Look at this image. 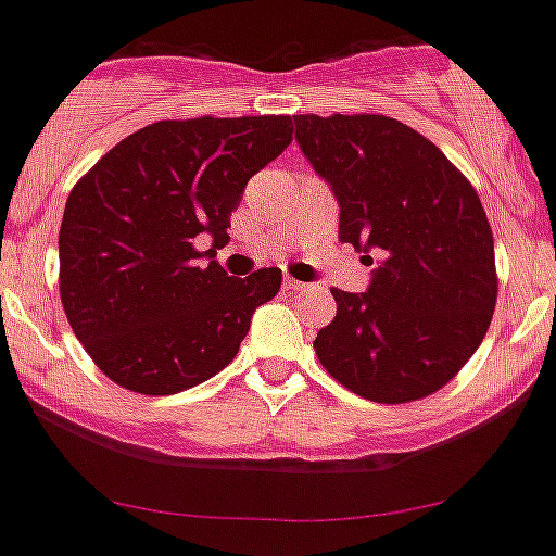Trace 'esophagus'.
<instances>
[{
	"label": "esophagus",
	"instance_id": "1",
	"mask_svg": "<svg viewBox=\"0 0 556 556\" xmlns=\"http://www.w3.org/2000/svg\"><path fill=\"white\" fill-rule=\"evenodd\" d=\"M282 285H285V290H304L306 288L304 282H299V279H293V277H285Z\"/></svg>",
	"mask_w": 556,
	"mask_h": 556
}]
</instances>
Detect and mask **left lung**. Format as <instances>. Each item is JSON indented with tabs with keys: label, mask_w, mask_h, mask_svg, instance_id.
Returning <instances> with one entry per match:
<instances>
[{
	"label": "left lung",
	"mask_w": 556,
	"mask_h": 556,
	"mask_svg": "<svg viewBox=\"0 0 556 556\" xmlns=\"http://www.w3.org/2000/svg\"><path fill=\"white\" fill-rule=\"evenodd\" d=\"M293 122L342 208L339 239L380 252L366 293L331 290L337 317L315 339L323 369L380 404L440 391L497 304L494 236L476 187L429 138L382 113Z\"/></svg>",
	"instance_id": "obj_1"
}]
</instances>
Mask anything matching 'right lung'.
I'll return each mask as SVG.
<instances>
[{"label":"right lung","mask_w":556,"mask_h":556,"mask_svg":"<svg viewBox=\"0 0 556 556\" xmlns=\"http://www.w3.org/2000/svg\"><path fill=\"white\" fill-rule=\"evenodd\" d=\"M293 141L290 116L163 118L80 176L59 228V295L97 369L147 396L208 380L236 358L279 268L233 279L212 257L257 170ZM212 235V251L194 247Z\"/></svg>","instance_id":"right-lung-1"}]
</instances>
